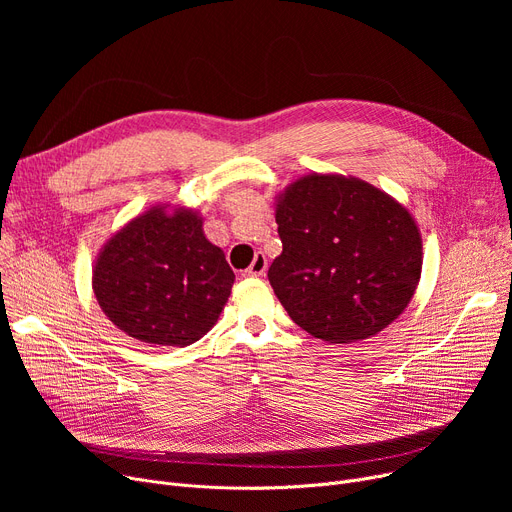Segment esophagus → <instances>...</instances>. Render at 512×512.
I'll list each match as a JSON object with an SVG mask.
<instances>
[{"label": "esophagus", "mask_w": 512, "mask_h": 512, "mask_svg": "<svg viewBox=\"0 0 512 512\" xmlns=\"http://www.w3.org/2000/svg\"><path fill=\"white\" fill-rule=\"evenodd\" d=\"M265 270H267V259H265L263 253H257L255 259H253V263L249 265V270L245 272V276H249V278H259V276L265 274Z\"/></svg>", "instance_id": "34e87169"}]
</instances>
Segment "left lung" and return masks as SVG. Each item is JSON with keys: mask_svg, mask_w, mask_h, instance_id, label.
Wrapping results in <instances>:
<instances>
[{"mask_svg": "<svg viewBox=\"0 0 512 512\" xmlns=\"http://www.w3.org/2000/svg\"><path fill=\"white\" fill-rule=\"evenodd\" d=\"M282 253L270 284L294 324L330 344L388 328L419 286L423 240L413 213L355 176L311 172L276 197Z\"/></svg>", "mask_w": 512, "mask_h": 512, "instance_id": "8db88e82", "label": "left lung"}]
</instances>
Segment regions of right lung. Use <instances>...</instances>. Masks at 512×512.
Wrapping results in <instances>:
<instances>
[{"label":"right lung","mask_w":512,"mask_h":512,"mask_svg":"<svg viewBox=\"0 0 512 512\" xmlns=\"http://www.w3.org/2000/svg\"><path fill=\"white\" fill-rule=\"evenodd\" d=\"M234 272L193 207L157 203L99 249L91 286L112 324L149 346H188L224 311Z\"/></svg>","instance_id":"right-lung-1"}]
</instances>
